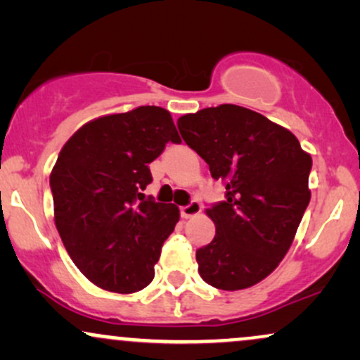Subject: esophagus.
<instances>
[{
    "mask_svg": "<svg viewBox=\"0 0 360 360\" xmlns=\"http://www.w3.org/2000/svg\"><path fill=\"white\" fill-rule=\"evenodd\" d=\"M201 210H203V205H201L200 201L193 200L191 203L181 208V217H183V218H193V217H196V214H200Z\"/></svg>",
    "mask_w": 360,
    "mask_h": 360,
    "instance_id": "1",
    "label": "esophagus"
}]
</instances>
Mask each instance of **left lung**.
I'll return each instance as SVG.
<instances>
[{
	"instance_id": "1",
	"label": "left lung",
	"mask_w": 360,
	"mask_h": 360,
	"mask_svg": "<svg viewBox=\"0 0 360 360\" xmlns=\"http://www.w3.org/2000/svg\"><path fill=\"white\" fill-rule=\"evenodd\" d=\"M177 128L226 189L225 201L206 210L217 233L196 250L198 272L223 291L254 286L295 240L311 198V155L288 128L237 105L184 115Z\"/></svg>"
}]
</instances>
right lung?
<instances>
[{"label":"right lung","mask_w":360,"mask_h":360,"mask_svg":"<svg viewBox=\"0 0 360 360\" xmlns=\"http://www.w3.org/2000/svg\"><path fill=\"white\" fill-rule=\"evenodd\" d=\"M167 142H181L171 113L139 106L91 120L57 157L51 172L57 232L77 269L98 288L130 295L154 279L179 208L142 191L152 183L148 164Z\"/></svg>","instance_id":"1"}]
</instances>
